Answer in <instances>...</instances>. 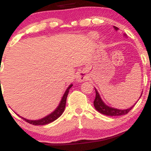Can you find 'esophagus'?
I'll return each instance as SVG.
<instances>
[{
	"instance_id": "esophagus-1",
	"label": "esophagus",
	"mask_w": 151,
	"mask_h": 151,
	"mask_svg": "<svg viewBox=\"0 0 151 151\" xmlns=\"http://www.w3.org/2000/svg\"><path fill=\"white\" fill-rule=\"evenodd\" d=\"M87 78L88 77L85 72L81 71V72H79V73L77 74V77H76V80H77L78 82H81V81H86V79H87Z\"/></svg>"
}]
</instances>
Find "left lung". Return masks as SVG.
<instances>
[{"mask_svg": "<svg viewBox=\"0 0 151 151\" xmlns=\"http://www.w3.org/2000/svg\"><path fill=\"white\" fill-rule=\"evenodd\" d=\"M114 27L116 30H119V28H118L117 27H116V26H114ZM94 89L95 91H96V97H95L94 101H93V106H94L96 111L102 114H104L106 116H111L125 115V114L129 113L130 111L132 109L133 106H134L133 105L131 107H130L129 109H118L113 108V107L109 106L106 104L103 101V100L101 99V96H100L99 93L98 91L96 90V88H94Z\"/></svg>", "mask_w": 151, "mask_h": 151, "instance_id": "8db88e82", "label": "left lung"}]
</instances>
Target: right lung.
I'll return each mask as SVG.
<instances>
[{
    "instance_id": "right-lung-1",
    "label": "right lung",
    "mask_w": 151,
    "mask_h": 151,
    "mask_svg": "<svg viewBox=\"0 0 151 151\" xmlns=\"http://www.w3.org/2000/svg\"><path fill=\"white\" fill-rule=\"evenodd\" d=\"M72 86H73V84H70V85L68 86V88L66 89L65 92L64 93L63 96H62L61 101H60V104H59L58 106L57 107L56 109H55L54 111L52 112L51 114H50L49 115L46 116L45 117L42 118V119H38V120H29V119H26L25 118L20 116L18 114H17V115H18L20 118H22V119H24L26 122L29 123V124H32V125H35V126L46 125V124H50V123L52 122V121H55L56 119H58V118L62 115V113L64 112V111H65L67 95H68L70 88L72 87Z\"/></svg>"
}]
</instances>
